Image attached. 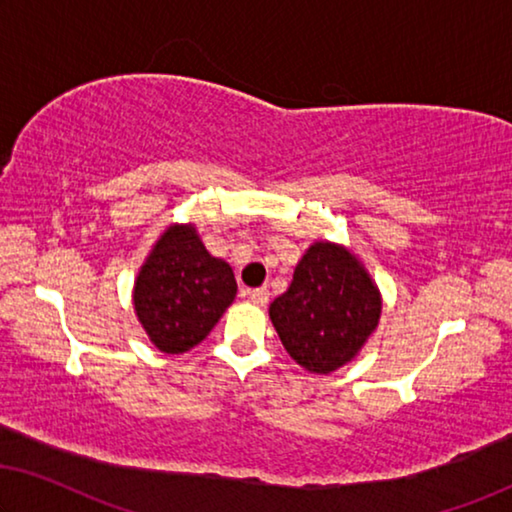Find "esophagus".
Instances as JSON below:
<instances>
[{
    "mask_svg": "<svg viewBox=\"0 0 512 512\" xmlns=\"http://www.w3.org/2000/svg\"><path fill=\"white\" fill-rule=\"evenodd\" d=\"M248 299L253 301L255 305H266L269 303V289L266 287H257V289H248Z\"/></svg>",
    "mask_w": 512,
    "mask_h": 512,
    "instance_id": "1",
    "label": "esophagus"
}]
</instances>
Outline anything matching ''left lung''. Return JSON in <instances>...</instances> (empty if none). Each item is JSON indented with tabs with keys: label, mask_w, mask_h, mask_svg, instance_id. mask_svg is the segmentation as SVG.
Wrapping results in <instances>:
<instances>
[{
	"label": "left lung",
	"mask_w": 512,
	"mask_h": 512,
	"mask_svg": "<svg viewBox=\"0 0 512 512\" xmlns=\"http://www.w3.org/2000/svg\"><path fill=\"white\" fill-rule=\"evenodd\" d=\"M381 315V294L356 255L317 241L296 264L292 285L271 303L282 347L308 372L329 375L361 352Z\"/></svg>",
	"instance_id": "1"
}]
</instances>
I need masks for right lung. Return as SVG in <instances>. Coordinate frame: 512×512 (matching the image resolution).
Here are the masks:
<instances>
[{
  "instance_id": "add662e5",
  "label": "right lung",
  "mask_w": 512,
  "mask_h": 512,
  "mask_svg": "<svg viewBox=\"0 0 512 512\" xmlns=\"http://www.w3.org/2000/svg\"><path fill=\"white\" fill-rule=\"evenodd\" d=\"M234 296L232 266L209 255L195 225H172L137 273L133 305L160 352L183 354L207 338Z\"/></svg>"
}]
</instances>
